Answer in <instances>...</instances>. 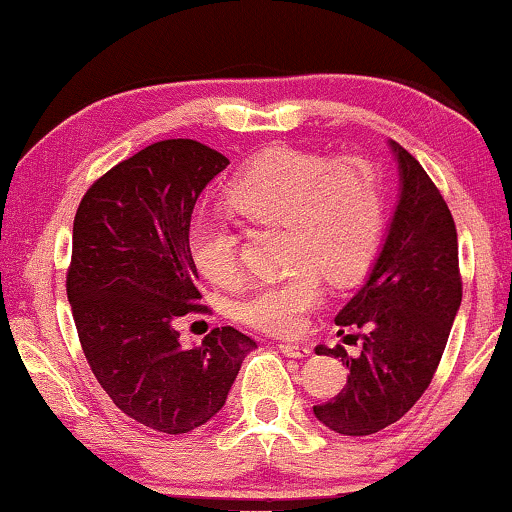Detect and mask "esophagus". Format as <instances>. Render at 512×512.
<instances>
[{
  "label": "esophagus",
  "mask_w": 512,
  "mask_h": 512,
  "mask_svg": "<svg viewBox=\"0 0 512 512\" xmlns=\"http://www.w3.org/2000/svg\"><path fill=\"white\" fill-rule=\"evenodd\" d=\"M277 346H280V351L289 358H308V356H311V349H308V346H304V344H277Z\"/></svg>",
  "instance_id": "1"
}]
</instances>
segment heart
<instances>
[{
	"label": "heart",
	"mask_w": 512,
	"mask_h": 512,
	"mask_svg": "<svg viewBox=\"0 0 512 512\" xmlns=\"http://www.w3.org/2000/svg\"><path fill=\"white\" fill-rule=\"evenodd\" d=\"M232 211L249 225L282 227L287 275L261 282L237 301L244 325L296 334L323 301L320 275L334 285L361 277L380 249L387 220V182L365 154L330 159L294 147H273L246 163L225 189ZM194 266L211 285L239 280L237 232L216 216H197L187 230Z\"/></svg>",
	"instance_id": "b5f03b06"
}]
</instances>
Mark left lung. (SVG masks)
I'll return each instance as SVG.
<instances>
[{
	"mask_svg": "<svg viewBox=\"0 0 512 512\" xmlns=\"http://www.w3.org/2000/svg\"><path fill=\"white\" fill-rule=\"evenodd\" d=\"M391 149L399 161V204L363 287L334 318L339 334L344 327L363 330L349 334L361 337V356L339 344L315 346V353L342 358L349 368L346 387L313 406L315 418L346 437L380 432L415 406L437 372L463 299L449 206L401 144L391 142Z\"/></svg>",
	"mask_w": 512,
	"mask_h": 512,
	"instance_id": "8db88e82",
	"label": "left lung"
}]
</instances>
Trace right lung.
Segmentation results:
<instances>
[{
  "instance_id": "add662e5",
  "label": "right lung",
  "mask_w": 512,
  "mask_h": 512,
  "mask_svg": "<svg viewBox=\"0 0 512 512\" xmlns=\"http://www.w3.org/2000/svg\"><path fill=\"white\" fill-rule=\"evenodd\" d=\"M227 163L201 142H154L94 182L73 220L66 292L87 363L128 418L163 434L211 420L256 349L235 327L185 349L173 327L201 308L187 230Z\"/></svg>"
}]
</instances>
